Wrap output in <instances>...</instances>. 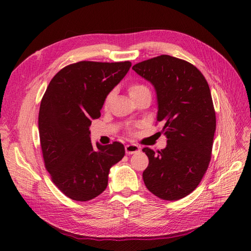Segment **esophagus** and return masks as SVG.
Masks as SVG:
<instances>
[{
	"label": "esophagus",
	"mask_w": 251,
	"mask_h": 251,
	"mask_svg": "<svg viewBox=\"0 0 251 251\" xmlns=\"http://www.w3.org/2000/svg\"><path fill=\"white\" fill-rule=\"evenodd\" d=\"M125 151L127 154H134L140 152V148L135 145V143H129V145L125 146Z\"/></svg>",
	"instance_id": "1"
}]
</instances>
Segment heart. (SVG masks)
<instances>
[{
  "label": "heart",
  "mask_w": 251,
  "mask_h": 251,
  "mask_svg": "<svg viewBox=\"0 0 251 251\" xmlns=\"http://www.w3.org/2000/svg\"><path fill=\"white\" fill-rule=\"evenodd\" d=\"M128 90H129V95L131 96V97H135V96H137L138 94H140L142 92H147V90H149V88L146 86V85L136 83V84H131ZM112 95H113V93H109L108 95H106V97L104 99V105L108 104L110 99L112 98Z\"/></svg>",
  "instance_id": "obj_1"
}]
</instances>
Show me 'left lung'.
Here are the masks:
<instances>
[{"label":"left lung","mask_w":251,"mask_h":251,"mask_svg":"<svg viewBox=\"0 0 251 251\" xmlns=\"http://www.w3.org/2000/svg\"><path fill=\"white\" fill-rule=\"evenodd\" d=\"M132 70L155 88L157 122L165 124L168 139L161 151L142 149L149 157L143 181L159 199H183L200 184L211 159L216 112L209 86L195 66L168 55L137 63Z\"/></svg>","instance_id":"1"}]
</instances>
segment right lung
<instances>
[{
    "label": "right lung",
    "mask_w": 251,
    "mask_h": 251,
    "mask_svg": "<svg viewBox=\"0 0 251 251\" xmlns=\"http://www.w3.org/2000/svg\"><path fill=\"white\" fill-rule=\"evenodd\" d=\"M130 67L129 61L72 63L51 78L42 98L39 132L45 168L73 201H86L102 193L110 168L125 155L117 141L94 148L89 126Z\"/></svg>",
    "instance_id": "right-lung-1"
}]
</instances>
